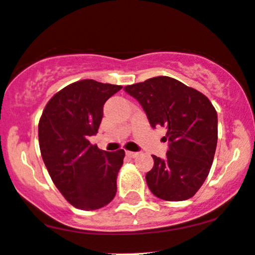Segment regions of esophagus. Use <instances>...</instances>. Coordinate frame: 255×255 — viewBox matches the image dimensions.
<instances>
[{
	"label": "esophagus",
	"mask_w": 255,
	"mask_h": 255,
	"mask_svg": "<svg viewBox=\"0 0 255 255\" xmlns=\"http://www.w3.org/2000/svg\"><path fill=\"white\" fill-rule=\"evenodd\" d=\"M126 155H127L128 157H136L138 152H134V151H126Z\"/></svg>",
	"instance_id": "obj_1"
}]
</instances>
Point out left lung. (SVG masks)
Listing matches in <instances>:
<instances>
[{"instance_id":"left-lung-1","label":"left lung","mask_w":255,"mask_h":255,"mask_svg":"<svg viewBox=\"0 0 255 255\" xmlns=\"http://www.w3.org/2000/svg\"><path fill=\"white\" fill-rule=\"evenodd\" d=\"M144 109L151 127L167 129L166 158L152 156L146 183L156 197L185 201L198 191L211 170L218 141V115L202 93L168 76L126 86Z\"/></svg>"}]
</instances>
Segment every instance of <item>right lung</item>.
<instances>
[{
  "label": "right lung",
  "mask_w": 255,
  "mask_h": 255,
  "mask_svg": "<svg viewBox=\"0 0 255 255\" xmlns=\"http://www.w3.org/2000/svg\"><path fill=\"white\" fill-rule=\"evenodd\" d=\"M121 86L82 80L58 92L38 123L42 158L61 195L76 208L94 211L110 203L125 151L98 149L89 136L98 133L106 100Z\"/></svg>",
  "instance_id": "add662e5"
}]
</instances>
